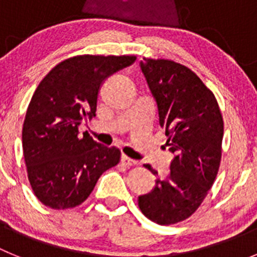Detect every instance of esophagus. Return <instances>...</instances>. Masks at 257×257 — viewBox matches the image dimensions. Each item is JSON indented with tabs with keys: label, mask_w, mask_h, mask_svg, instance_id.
<instances>
[{
	"label": "esophagus",
	"mask_w": 257,
	"mask_h": 257,
	"mask_svg": "<svg viewBox=\"0 0 257 257\" xmlns=\"http://www.w3.org/2000/svg\"><path fill=\"white\" fill-rule=\"evenodd\" d=\"M121 162H122V165L127 166V167H131V166H138V165H139V162H138V161L131 160V158H128V157L124 156V154L121 157Z\"/></svg>",
	"instance_id": "esophagus-1"
}]
</instances>
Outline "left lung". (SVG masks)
<instances>
[{
	"mask_svg": "<svg viewBox=\"0 0 257 257\" xmlns=\"http://www.w3.org/2000/svg\"><path fill=\"white\" fill-rule=\"evenodd\" d=\"M142 70L158 105L166 145L175 154L170 174L139 197V208L160 225L187 220L202 205L221 161L224 121L216 97L192 69L169 59L144 58ZM145 169L157 175L151 165Z\"/></svg>",
	"mask_w": 257,
	"mask_h": 257,
	"instance_id": "obj_1",
	"label": "left lung"
}]
</instances>
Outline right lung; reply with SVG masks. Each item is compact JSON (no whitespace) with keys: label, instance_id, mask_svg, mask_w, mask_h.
<instances>
[{"label":"right lung","instance_id":"1","mask_svg":"<svg viewBox=\"0 0 257 257\" xmlns=\"http://www.w3.org/2000/svg\"><path fill=\"white\" fill-rule=\"evenodd\" d=\"M135 55H77L52 68L36 88L23 124V153L35 196L54 210L79 206L121 151L95 142L78 127L91 121L104 79Z\"/></svg>","mask_w":257,"mask_h":257}]
</instances>
